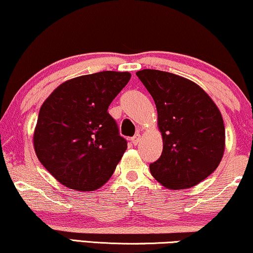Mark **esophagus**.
Wrapping results in <instances>:
<instances>
[{
	"label": "esophagus",
	"instance_id": "34e87169",
	"mask_svg": "<svg viewBox=\"0 0 253 253\" xmlns=\"http://www.w3.org/2000/svg\"><path fill=\"white\" fill-rule=\"evenodd\" d=\"M140 140H141V135L140 134H135L133 137L130 138V141H131V143H133L134 145H136V144H138V142H140Z\"/></svg>",
	"mask_w": 253,
	"mask_h": 253
}]
</instances>
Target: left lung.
<instances>
[{
  "mask_svg": "<svg viewBox=\"0 0 253 253\" xmlns=\"http://www.w3.org/2000/svg\"><path fill=\"white\" fill-rule=\"evenodd\" d=\"M154 98L163 152L150 164L152 176L169 189H186L214 172L225 151V125L218 106L193 81L158 70L136 72Z\"/></svg>",
  "mask_w": 253,
  "mask_h": 253,
  "instance_id": "8db88e82",
  "label": "left lung"
}]
</instances>
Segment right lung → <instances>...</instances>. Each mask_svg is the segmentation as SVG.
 Here are the masks:
<instances>
[{"mask_svg": "<svg viewBox=\"0 0 253 253\" xmlns=\"http://www.w3.org/2000/svg\"><path fill=\"white\" fill-rule=\"evenodd\" d=\"M130 73L103 71L67 80L39 112L35 154L57 181L71 189L92 191L115 172L127 149L108 109Z\"/></svg>", "mask_w": 253, "mask_h": 253, "instance_id": "obj_1", "label": "right lung"}]
</instances>
